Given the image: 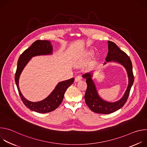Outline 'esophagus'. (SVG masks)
Listing matches in <instances>:
<instances>
[{
	"label": "esophagus",
	"instance_id": "esophagus-1",
	"mask_svg": "<svg viewBox=\"0 0 147 147\" xmlns=\"http://www.w3.org/2000/svg\"><path fill=\"white\" fill-rule=\"evenodd\" d=\"M81 80V77L80 76H77L75 78V81L76 82H78V81H80Z\"/></svg>",
	"mask_w": 147,
	"mask_h": 147
}]
</instances>
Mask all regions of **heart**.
<instances>
[{
  "instance_id": "1",
  "label": "heart",
  "mask_w": 147,
  "mask_h": 147,
  "mask_svg": "<svg viewBox=\"0 0 147 147\" xmlns=\"http://www.w3.org/2000/svg\"><path fill=\"white\" fill-rule=\"evenodd\" d=\"M91 52H87V53L86 55H87V56H89V55H91Z\"/></svg>"
}]
</instances>
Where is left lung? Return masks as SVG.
<instances>
[{
  "mask_svg": "<svg viewBox=\"0 0 147 147\" xmlns=\"http://www.w3.org/2000/svg\"><path fill=\"white\" fill-rule=\"evenodd\" d=\"M108 42L109 52L106 57V61L107 62L111 61L118 62L125 68L129 77V85L121 99L116 102H108L102 100L98 95L95 84L92 80V74L86 73L83 75V77L86 78L87 84L84 96L86 103L92 112L100 114L112 113L122 108L127 102L134 82L133 66L130 57L113 42L108 41ZM105 64H106V63H105Z\"/></svg>",
  "mask_w": 147,
  "mask_h": 147,
  "instance_id": "left-lung-1",
  "label": "left lung"
}]
</instances>
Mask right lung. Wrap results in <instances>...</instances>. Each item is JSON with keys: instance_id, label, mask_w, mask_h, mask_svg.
<instances>
[{"instance_id": "obj_1", "label": "right lung", "mask_w": 147, "mask_h": 147, "mask_svg": "<svg viewBox=\"0 0 147 147\" xmlns=\"http://www.w3.org/2000/svg\"><path fill=\"white\" fill-rule=\"evenodd\" d=\"M52 46L50 41L37 40L20 55L18 58L17 70L15 74V82L18 91L24 104L30 110L40 113H45L55 110L61 103L65 93L69 87L74 81V78L59 82L52 93L45 99L33 102L27 100L22 94L19 89L18 80L23 69L32 57L38 55H45L52 53Z\"/></svg>"}]
</instances>
